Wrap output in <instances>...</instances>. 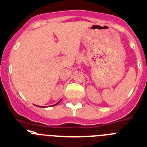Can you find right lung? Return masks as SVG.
<instances>
[{"label": "right lung", "mask_w": 147, "mask_h": 147, "mask_svg": "<svg viewBox=\"0 0 147 147\" xmlns=\"http://www.w3.org/2000/svg\"><path fill=\"white\" fill-rule=\"evenodd\" d=\"M59 102H60V101H59V102H57V103H56V104H55V105H58V104H59ZM54 105H53V106H54ZM36 106H38V105H36ZM38 107H40V106H38Z\"/></svg>", "instance_id": "1"}]
</instances>
